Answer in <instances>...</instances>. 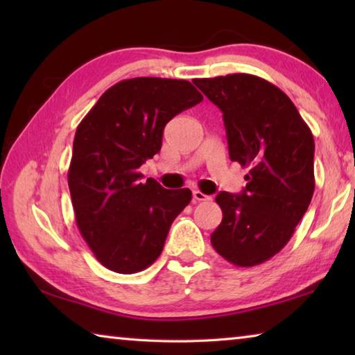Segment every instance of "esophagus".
<instances>
[{
  "label": "esophagus",
  "mask_w": 355,
  "mask_h": 355,
  "mask_svg": "<svg viewBox=\"0 0 355 355\" xmlns=\"http://www.w3.org/2000/svg\"><path fill=\"white\" fill-rule=\"evenodd\" d=\"M192 197H194V200H197V202H209V200H211V197L203 194V192L199 191V189L192 191Z\"/></svg>",
  "instance_id": "obj_1"
}]
</instances>
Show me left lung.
<instances>
[{
    "label": "left lung",
    "mask_w": 355,
    "mask_h": 355,
    "mask_svg": "<svg viewBox=\"0 0 355 355\" xmlns=\"http://www.w3.org/2000/svg\"><path fill=\"white\" fill-rule=\"evenodd\" d=\"M194 84L219 107L228 155L249 167L241 194L222 191L214 250L235 266L272 258L290 241L315 191V141L296 106L263 78L233 73Z\"/></svg>",
    "instance_id": "obj_1"
}]
</instances>
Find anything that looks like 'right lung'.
Returning a JSON list of instances; mask_svg holds the SVG:
<instances>
[{
    "mask_svg": "<svg viewBox=\"0 0 355 355\" xmlns=\"http://www.w3.org/2000/svg\"><path fill=\"white\" fill-rule=\"evenodd\" d=\"M203 100L186 80L131 78L101 95L78 125L69 189L81 236L105 268L135 274L163 252L188 188L142 183L139 167L161 150L166 123Z\"/></svg>",
    "mask_w": 355,
    "mask_h": 355,
    "instance_id": "1",
    "label": "right lung"
}]
</instances>
